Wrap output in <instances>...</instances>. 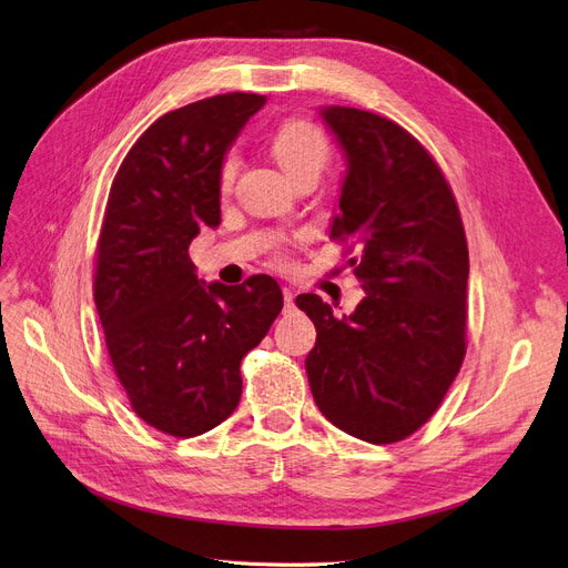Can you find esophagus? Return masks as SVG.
<instances>
[{
  "instance_id": "esophagus-1",
  "label": "esophagus",
  "mask_w": 568,
  "mask_h": 568,
  "mask_svg": "<svg viewBox=\"0 0 568 568\" xmlns=\"http://www.w3.org/2000/svg\"><path fill=\"white\" fill-rule=\"evenodd\" d=\"M283 302H285V308H292L295 306V292H292L290 287L283 290Z\"/></svg>"
}]
</instances>
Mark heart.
<instances>
[{"instance_id": "obj_1", "label": "heart", "mask_w": 568, "mask_h": 568, "mask_svg": "<svg viewBox=\"0 0 568 568\" xmlns=\"http://www.w3.org/2000/svg\"><path fill=\"white\" fill-rule=\"evenodd\" d=\"M271 152L281 163L283 171L292 178L300 171H306V168H318L323 171V165L329 159V144L327 138L318 125H313L302 119H290L281 123L276 133L271 138ZM239 168V156L236 152H229L220 165V189L222 192H229L231 182H234Z\"/></svg>"}]
</instances>
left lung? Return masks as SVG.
Wrapping results in <instances>:
<instances>
[{
	"label": "left lung",
	"instance_id": "8db88e82",
	"mask_svg": "<svg viewBox=\"0 0 568 568\" xmlns=\"http://www.w3.org/2000/svg\"><path fill=\"white\" fill-rule=\"evenodd\" d=\"M321 116L346 156L329 239L358 247L348 264L365 297L344 318L318 295L297 297L318 332L308 384L329 424L372 445L400 443L464 363L466 231L443 171L403 125L339 104Z\"/></svg>",
	"mask_w": 568,
	"mask_h": 568
}]
</instances>
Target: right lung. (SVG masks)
Here are the masks:
<instances>
[{"label":"right lung","mask_w":568,"mask_h":568,"mask_svg":"<svg viewBox=\"0 0 568 568\" xmlns=\"http://www.w3.org/2000/svg\"><path fill=\"white\" fill-rule=\"evenodd\" d=\"M257 93H224L156 119L125 154L98 241L95 308L110 358L144 424L196 437L236 409L241 361L283 308L271 276L205 283L189 260L220 224V165Z\"/></svg>","instance_id":"obj_1"}]
</instances>
